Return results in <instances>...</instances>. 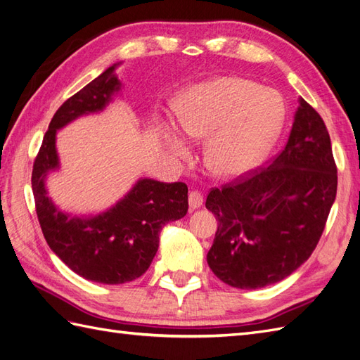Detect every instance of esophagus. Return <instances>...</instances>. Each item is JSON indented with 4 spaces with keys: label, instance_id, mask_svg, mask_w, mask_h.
Returning a JSON list of instances; mask_svg holds the SVG:
<instances>
[{
    "label": "esophagus",
    "instance_id": "34e87169",
    "mask_svg": "<svg viewBox=\"0 0 360 360\" xmlns=\"http://www.w3.org/2000/svg\"><path fill=\"white\" fill-rule=\"evenodd\" d=\"M202 204H204V196L200 195V191H190L188 195L190 210H198L199 207H202Z\"/></svg>",
    "mask_w": 360,
    "mask_h": 360
}]
</instances>
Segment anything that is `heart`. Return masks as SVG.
<instances>
[{"instance_id":"obj_1","label":"heart","mask_w":360,"mask_h":360,"mask_svg":"<svg viewBox=\"0 0 360 360\" xmlns=\"http://www.w3.org/2000/svg\"><path fill=\"white\" fill-rule=\"evenodd\" d=\"M172 108L182 136L205 140L207 170L225 179L242 176L262 161L284 117L276 92L238 77H214L188 86ZM162 132L170 152L186 158L188 147L179 134L170 124Z\"/></svg>"}]
</instances>
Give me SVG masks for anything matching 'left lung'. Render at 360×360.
I'll return each mask as SVG.
<instances>
[{
  "mask_svg": "<svg viewBox=\"0 0 360 360\" xmlns=\"http://www.w3.org/2000/svg\"><path fill=\"white\" fill-rule=\"evenodd\" d=\"M298 101L289 140L268 167L207 196L217 219L207 262L233 288H264L297 271L316 248L335 202L328 131L306 100Z\"/></svg>",
  "mask_w": 360,
  "mask_h": 360,
  "instance_id": "left-lung-1",
  "label": "left lung"
}]
</instances>
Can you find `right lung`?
Here are the masks:
<instances>
[{
  "mask_svg": "<svg viewBox=\"0 0 360 360\" xmlns=\"http://www.w3.org/2000/svg\"><path fill=\"white\" fill-rule=\"evenodd\" d=\"M106 71L70 97L51 118L36 156L32 188L36 214L50 250L85 280L123 284L141 276L160 246L165 224L187 214L188 188L184 182L165 184L141 178L115 205L98 214H68L49 198L45 181L59 170L56 134L79 117L101 112L122 89L115 70Z\"/></svg>",
  "mask_w": 360,
  "mask_h": 360,
  "instance_id": "1",
  "label": "right lung"
}]
</instances>
